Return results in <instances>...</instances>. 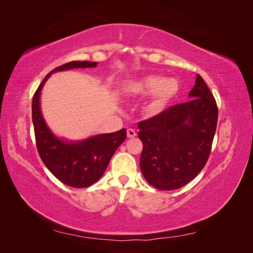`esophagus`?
I'll return each mask as SVG.
<instances>
[{"instance_id":"34e87169","label":"esophagus","mask_w":253,"mask_h":253,"mask_svg":"<svg viewBox=\"0 0 253 253\" xmlns=\"http://www.w3.org/2000/svg\"><path fill=\"white\" fill-rule=\"evenodd\" d=\"M126 135H127L128 138H134V137L136 136V132L134 131L133 128H127V131H126Z\"/></svg>"}]
</instances>
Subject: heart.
<instances>
[{
    "label": "heart",
    "mask_w": 253,
    "mask_h": 253,
    "mask_svg": "<svg viewBox=\"0 0 253 253\" xmlns=\"http://www.w3.org/2000/svg\"><path fill=\"white\" fill-rule=\"evenodd\" d=\"M178 90L179 84L174 78L162 79L157 76H147L129 82L125 86V91L129 96L145 97L150 95L147 109L153 115L164 112L178 94Z\"/></svg>",
    "instance_id": "heart-1"
}]
</instances>
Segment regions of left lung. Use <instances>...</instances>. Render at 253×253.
<instances>
[{
  "mask_svg": "<svg viewBox=\"0 0 253 253\" xmlns=\"http://www.w3.org/2000/svg\"><path fill=\"white\" fill-rule=\"evenodd\" d=\"M190 100L138 124L140 170L151 186L176 190L195 178L210 155L217 124L215 99L200 75Z\"/></svg>",
  "mask_w": 253,
  "mask_h": 253,
  "instance_id": "left-lung-1",
  "label": "left lung"
}]
</instances>
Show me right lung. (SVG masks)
<instances>
[{"label":"right lung","mask_w":253,"mask_h":253,"mask_svg":"<svg viewBox=\"0 0 253 253\" xmlns=\"http://www.w3.org/2000/svg\"><path fill=\"white\" fill-rule=\"evenodd\" d=\"M97 64L98 62L91 61H73L55 68L45 76L33 98V124L39 155L47 169L61 182L73 188H86L100 179L114 153L126 140V129L93 135L80 140L61 138L51 131L43 117L41 91L53 73L74 68H91Z\"/></svg>","instance_id":"1"}]
</instances>
